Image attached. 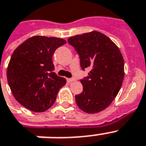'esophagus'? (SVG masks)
Segmentation results:
<instances>
[{"instance_id":"esophagus-1","label":"esophagus","mask_w":146,"mask_h":146,"mask_svg":"<svg viewBox=\"0 0 146 146\" xmlns=\"http://www.w3.org/2000/svg\"><path fill=\"white\" fill-rule=\"evenodd\" d=\"M66 80H67V82H72L73 81H76V79L75 78H68V79H66Z\"/></svg>"}]
</instances>
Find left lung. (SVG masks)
I'll return each instance as SVG.
<instances>
[{"label": "left lung", "mask_w": 146, "mask_h": 146, "mask_svg": "<svg viewBox=\"0 0 146 146\" xmlns=\"http://www.w3.org/2000/svg\"><path fill=\"white\" fill-rule=\"evenodd\" d=\"M68 42L80 55L81 68L91 70L80 80L83 91L75 96L76 102L86 113H98L111 104L122 86V54L112 40L97 31L70 37Z\"/></svg>", "instance_id": "1"}]
</instances>
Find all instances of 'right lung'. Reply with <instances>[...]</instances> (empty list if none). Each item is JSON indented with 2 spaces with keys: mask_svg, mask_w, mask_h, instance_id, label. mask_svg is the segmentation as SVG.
<instances>
[{
  "mask_svg": "<svg viewBox=\"0 0 146 146\" xmlns=\"http://www.w3.org/2000/svg\"><path fill=\"white\" fill-rule=\"evenodd\" d=\"M66 43L63 38L35 35L19 44L8 64L7 77L13 96L26 108L44 112L54 103L66 80L54 72L52 55Z\"/></svg>",
  "mask_w": 146,
  "mask_h": 146,
  "instance_id": "1",
  "label": "right lung"
}]
</instances>
